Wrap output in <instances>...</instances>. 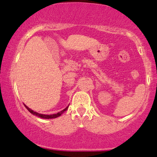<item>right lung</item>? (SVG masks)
Masks as SVG:
<instances>
[{"mask_svg": "<svg viewBox=\"0 0 157 157\" xmlns=\"http://www.w3.org/2000/svg\"><path fill=\"white\" fill-rule=\"evenodd\" d=\"M24 105H25V107L26 108V109L28 110V111H29L30 113H32V114L35 115V116H37V117H40V118H44V119H53V118L58 117H60V115L64 112V111H66V110H67L68 108V106H67V107H66V109H64L63 110H62V111H60V112H58V113H54V114L47 115V114H42V113H39L36 112V111H34L33 110H32L31 109H29V108L28 106H26V105H25V104H24Z\"/></svg>", "mask_w": 157, "mask_h": 157, "instance_id": "add662e5", "label": "right lung"}]
</instances>
